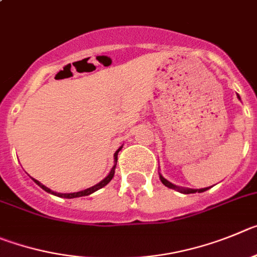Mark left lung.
<instances>
[{
    "label": "left lung",
    "instance_id": "1",
    "mask_svg": "<svg viewBox=\"0 0 257 257\" xmlns=\"http://www.w3.org/2000/svg\"><path fill=\"white\" fill-rule=\"evenodd\" d=\"M238 96V94H237ZM238 98H239V96H238ZM160 180L163 182V184L165 187H168V188H172V189H177V191H179L180 193H184V195H188V193H196V192H198V193H201V192H205L207 191V189L210 188V187H207V188H201V189H192V188H182V187H177L175 184L170 183L169 180H166L165 178L163 177V175L160 174Z\"/></svg>",
    "mask_w": 257,
    "mask_h": 257
}]
</instances>
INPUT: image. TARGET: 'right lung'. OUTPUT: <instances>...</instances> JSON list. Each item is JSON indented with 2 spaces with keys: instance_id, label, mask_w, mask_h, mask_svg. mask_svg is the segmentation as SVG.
<instances>
[{
  "instance_id": "right-lung-1",
  "label": "right lung",
  "mask_w": 257,
  "mask_h": 257,
  "mask_svg": "<svg viewBox=\"0 0 257 257\" xmlns=\"http://www.w3.org/2000/svg\"><path fill=\"white\" fill-rule=\"evenodd\" d=\"M121 149H123V147H120V149L117 150V151L115 152V154H114V161H115V164H114V166H112L111 172L108 173L107 177H106L105 179L101 180L100 183H97L96 186L91 187V188L84 189V191L74 192V193H57V192L51 191L50 188H47V187H46V186H43L42 183H39V182H38V180H37V179H33V180H34V182H36L37 184H38L39 187H41V188L45 189V191H46V192H48V193H52V195L57 196V197H64V198H75V197H83V196H88V195H91V193H93V192L98 191V189H100V188H102V187H105L106 184H107L108 182H110V180L112 179V177H114V174H115V168H116V163H117V154H119V151H120V150H121Z\"/></svg>"
}]
</instances>
